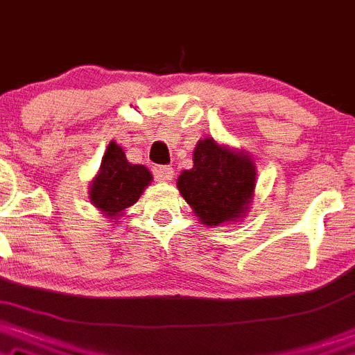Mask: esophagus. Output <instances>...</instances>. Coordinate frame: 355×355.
<instances>
[{
  "label": "esophagus",
  "instance_id": "obj_1",
  "mask_svg": "<svg viewBox=\"0 0 355 355\" xmlns=\"http://www.w3.org/2000/svg\"><path fill=\"white\" fill-rule=\"evenodd\" d=\"M153 176H155L157 181H171V179L174 178V169L171 166H160V167H155V171H153Z\"/></svg>",
  "mask_w": 355,
  "mask_h": 355
}]
</instances>
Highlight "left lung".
<instances>
[{"label": "left lung", "instance_id": "obj_1", "mask_svg": "<svg viewBox=\"0 0 355 355\" xmlns=\"http://www.w3.org/2000/svg\"><path fill=\"white\" fill-rule=\"evenodd\" d=\"M193 160V169L179 176L178 188L196 217L205 225H220L243 217L257 181L250 157L205 138L196 145Z\"/></svg>", "mask_w": 355, "mask_h": 355}]
</instances>
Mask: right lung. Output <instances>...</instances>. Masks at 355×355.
<instances>
[{
	"label": "right lung",
	"instance_id": "1",
	"mask_svg": "<svg viewBox=\"0 0 355 355\" xmlns=\"http://www.w3.org/2000/svg\"><path fill=\"white\" fill-rule=\"evenodd\" d=\"M150 181V171L128 162L123 148L111 141L102 157L101 171L90 186V200L105 215L116 218L124 208L138 202Z\"/></svg>",
	"mask_w": 355,
	"mask_h": 355
}]
</instances>
